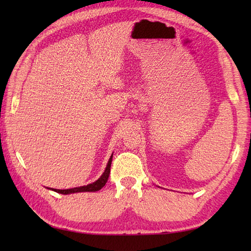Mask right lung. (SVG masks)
Segmentation results:
<instances>
[{
	"mask_svg": "<svg viewBox=\"0 0 251 251\" xmlns=\"http://www.w3.org/2000/svg\"><path fill=\"white\" fill-rule=\"evenodd\" d=\"M112 156H113V154H112L108 165H106L104 173L101 175V177L97 180L95 181V182L87 184V185H83V186H78V188H73V189H67V190H58V189H50L52 191L57 192V193H60V194H71V193H78V192H96V191H99L100 189H102L104 184L106 183V181H108L109 178V175H110V168H111V163H112Z\"/></svg>",
	"mask_w": 251,
	"mask_h": 251,
	"instance_id": "add662e5",
	"label": "right lung"
}]
</instances>
